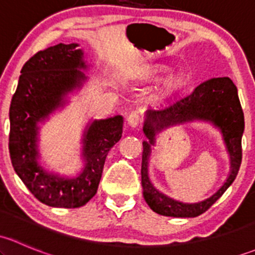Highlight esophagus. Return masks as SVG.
Segmentation results:
<instances>
[{"mask_svg": "<svg viewBox=\"0 0 255 255\" xmlns=\"http://www.w3.org/2000/svg\"><path fill=\"white\" fill-rule=\"evenodd\" d=\"M139 122H140V117H139V115H138L137 112H132L127 117L128 126H130V127H132V128L137 127V126L139 125Z\"/></svg>", "mask_w": 255, "mask_h": 255, "instance_id": "1", "label": "esophagus"}]
</instances>
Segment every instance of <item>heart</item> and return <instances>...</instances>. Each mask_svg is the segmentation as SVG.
Listing matches in <instances>:
<instances>
[{
    "label": "heart",
    "instance_id": "obj_1",
    "mask_svg": "<svg viewBox=\"0 0 255 255\" xmlns=\"http://www.w3.org/2000/svg\"><path fill=\"white\" fill-rule=\"evenodd\" d=\"M168 70L165 65H155L150 66V68H145L142 70V75L146 79H151L156 76L158 74L164 73ZM186 86V79L182 74H171L168 78L164 79V81L156 87L154 94L151 95V99L159 101V100H165L168 97L174 96V95L179 94Z\"/></svg>",
    "mask_w": 255,
    "mask_h": 255
}]
</instances>
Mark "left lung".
Returning <instances> with one entry per match:
<instances>
[{"label": "left lung", "instance_id": "1", "mask_svg": "<svg viewBox=\"0 0 255 255\" xmlns=\"http://www.w3.org/2000/svg\"><path fill=\"white\" fill-rule=\"evenodd\" d=\"M194 120L211 122L221 130L231 159V171L226 182L208 199L196 204H184L158 192L147 175L148 156L155 135L173 125ZM143 132L148 142H143L142 186L148 206L163 216L196 217L207 211L237 176L242 163V135L244 132V115L238 99L237 87L230 78H213L200 84L194 92L160 110L145 112Z\"/></svg>", "mask_w": 255, "mask_h": 255}]
</instances>
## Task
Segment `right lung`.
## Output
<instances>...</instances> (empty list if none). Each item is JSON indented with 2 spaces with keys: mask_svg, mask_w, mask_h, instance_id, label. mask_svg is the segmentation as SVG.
Here are the masks:
<instances>
[{
  "mask_svg": "<svg viewBox=\"0 0 255 255\" xmlns=\"http://www.w3.org/2000/svg\"><path fill=\"white\" fill-rule=\"evenodd\" d=\"M79 44L54 45L38 51L23 65L9 106V155L23 184L43 204L76 208L97 192L110 149L122 137L123 117L95 120L82 139L84 168L75 177L48 173L38 163V123L63 107L66 95L80 89L87 78L84 51Z\"/></svg>",
  "mask_w": 255,
  "mask_h": 255,
  "instance_id": "obj_1",
  "label": "right lung"
}]
</instances>
